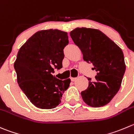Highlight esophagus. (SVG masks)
<instances>
[{"label":"esophagus","mask_w":134,"mask_h":134,"mask_svg":"<svg viewBox=\"0 0 134 134\" xmlns=\"http://www.w3.org/2000/svg\"><path fill=\"white\" fill-rule=\"evenodd\" d=\"M71 80H72V82H74V81H75V80H76V79H77V78H71Z\"/></svg>","instance_id":"1"}]
</instances>
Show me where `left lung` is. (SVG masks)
Here are the masks:
<instances>
[{
    "instance_id": "1",
    "label": "left lung",
    "mask_w": 134,
    "mask_h": 134,
    "mask_svg": "<svg viewBox=\"0 0 134 134\" xmlns=\"http://www.w3.org/2000/svg\"><path fill=\"white\" fill-rule=\"evenodd\" d=\"M87 63H92L97 75L96 80L88 78L86 90L81 92L84 102L91 107H102L111 102L121 85L126 70L121 49L98 29H75L70 32Z\"/></svg>"
}]
</instances>
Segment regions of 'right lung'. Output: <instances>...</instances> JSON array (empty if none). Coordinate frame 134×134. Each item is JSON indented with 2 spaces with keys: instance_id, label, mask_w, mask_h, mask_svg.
I'll return each mask as SVG.
<instances>
[{
  "instance_id": "1",
  "label": "right lung",
  "mask_w": 134,
  "mask_h": 134,
  "mask_svg": "<svg viewBox=\"0 0 134 134\" xmlns=\"http://www.w3.org/2000/svg\"><path fill=\"white\" fill-rule=\"evenodd\" d=\"M69 44L67 32L58 29L39 31L20 48L14 63L17 81L30 102L40 109H51L61 103L69 79L52 75L62 68L63 49Z\"/></svg>"
}]
</instances>
